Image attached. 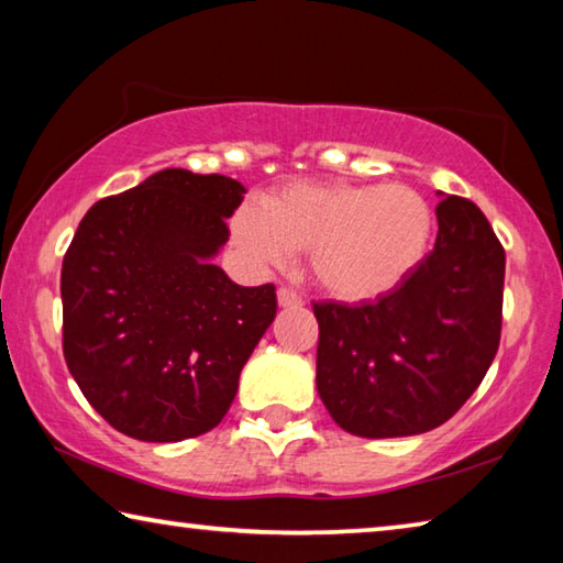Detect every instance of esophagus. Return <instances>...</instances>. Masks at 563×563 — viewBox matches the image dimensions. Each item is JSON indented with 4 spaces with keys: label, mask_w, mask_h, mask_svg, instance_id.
<instances>
[{
    "label": "esophagus",
    "mask_w": 563,
    "mask_h": 563,
    "mask_svg": "<svg viewBox=\"0 0 563 563\" xmlns=\"http://www.w3.org/2000/svg\"><path fill=\"white\" fill-rule=\"evenodd\" d=\"M278 305L280 308H300L302 298L290 288H278Z\"/></svg>",
    "instance_id": "obj_1"
}]
</instances>
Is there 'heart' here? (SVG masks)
<instances>
[{"instance_id": "obj_1", "label": "heart", "mask_w": 563, "mask_h": 563, "mask_svg": "<svg viewBox=\"0 0 563 563\" xmlns=\"http://www.w3.org/2000/svg\"><path fill=\"white\" fill-rule=\"evenodd\" d=\"M432 208L402 184H288L233 218V241L258 268L310 253L322 290L342 302H369L397 290L422 263Z\"/></svg>"}]
</instances>
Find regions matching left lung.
I'll return each instance as SVG.
<instances>
[{"mask_svg":"<svg viewBox=\"0 0 563 563\" xmlns=\"http://www.w3.org/2000/svg\"><path fill=\"white\" fill-rule=\"evenodd\" d=\"M437 206V241L375 302H316L318 395L342 430L369 440L444 424L487 375L501 338L504 247L460 196Z\"/></svg>","mask_w":563,"mask_h":563,"instance_id":"1","label":"left lung"}]
</instances>
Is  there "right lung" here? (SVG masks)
<instances>
[{"label":"right lung","mask_w":563,"mask_h":563,"mask_svg":"<svg viewBox=\"0 0 563 563\" xmlns=\"http://www.w3.org/2000/svg\"><path fill=\"white\" fill-rule=\"evenodd\" d=\"M245 188L166 168L93 203L62 263L64 357L89 405L141 442L221 422L278 310L213 265Z\"/></svg>","instance_id":"add662e5"}]
</instances>
